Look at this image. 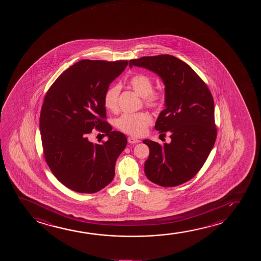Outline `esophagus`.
Here are the masks:
<instances>
[{"label": "esophagus", "instance_id": "1", "mask_svg": "<svg viewBox=\"0 0 261 261\" xmlns=\"http://www.w3.org/2000/svg\"><path fill=\"white\" fill-rule=\"evenodd\" d=\"M127 141H128L129 143H140V140L136 139V138H135V137H133V136H130V137H128V139H127Z\"/></svg>", "mask_w": 261, "mask_h": 261}]
</instances>
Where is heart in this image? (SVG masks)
<instances>
[{
	"label": "heart",
	"mask_w": 261,
	"mask_h": 261,
	"mask_svg": "<svg viewBox=\"0 0 261 261\" xmlns=\"http://www.w3.org/2000/svg\"><path fill=\"white\" fill-rule=\"evenodd\" d=\"M129 85L133 89L144 99L147 107L158 109L161 107L164 94L160 91H154L153 81L145 74H136L129 79ZM120 86L115 84L110 86L104 93L105 108L111 111H117ZM152 118L147 112H138L133 114H123L117 119L116 125L120 131L134 136H142L146 133L148 126L151 124Z\"/></svg>",
	"instance_id": "obj_1"
}]
</instances>
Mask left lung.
Returning <instances> with one entry per match:
<instances>
[{"mask_svg":"<svg viewBox=\"0 0 261 261\" xmlns=\"http://www.w3.org/2000/svg\"><path fill=\"white\" fill-rule=\"evenodd\" d=\"M161 76L165 85V110L155 129L170 143L143 140L150 149L144 163L147 178L163 187H174L193 178L207 161L217 138L214 100L203 80L175 56L162 54L129 61Z\"/></svg>","mask_w":261,"mask_h":261,"instance_id":"obj_1","label":"left lung"}]
</instances>
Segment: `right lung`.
<instances>
[{
  "mask_svg": "<svg viewBox=\"0 0 261 261\" xmlns=\"http://www.w3.org/2000/svg\"><path fill=\"white\" fill-rule=\"evenodd\" d=\"M127 61L83 60L65 70L44 97L40 114L43 155L60 182L81 193L99 192L113 180L115 164L127 139L112 131L106 119L103 96ZM95 128L108 141L91 143Z\"/></svg>",
  "mask_w": 261,
  "mask_h": 261,
  "instance_id": "add662e5",
  "label": "right lung"
}]
</instances>
